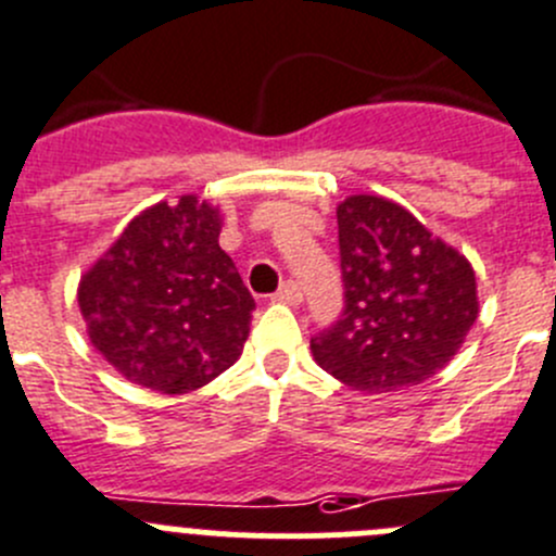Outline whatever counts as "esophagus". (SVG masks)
<instances>
[{"mask_svg":"<svg viewBox=\"0 0 556 556\" xmlns=\"http://www.w3.org/2000/svg\"><path fill=\"white\" fill-rule=\"evenodd\" d=\"M301 299H304V293H301L299 282H285L282 288L277 290V295H274V301H279V304H301Z\"/></svg>","mask_w":556,"mask_h":556,"instance_id":"1","label":"esophagus"}]
</instances>
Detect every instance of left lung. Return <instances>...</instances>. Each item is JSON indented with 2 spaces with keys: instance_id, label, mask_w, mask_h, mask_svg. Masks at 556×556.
Returning a JSON list of instances; mask_svg holds the SVG:
<instances>
[{
  "instance_id": "obj_1",
  "label": "left lung",
  "mask_w": 556,
  "mask_h": 556,
  "mask_svg": "<svg viewBox=\"0 0 556 556\" xmlns=\"http://www.w3.org/2000/svg\"><path fill=\"white\" fill-rule=\"evenodd\" d=\"M337 225L344 309L312 337L317 364L369 393L438 375L478 317L470 261L386 198L350 195Z\"/></svg>"
}]
</instances>
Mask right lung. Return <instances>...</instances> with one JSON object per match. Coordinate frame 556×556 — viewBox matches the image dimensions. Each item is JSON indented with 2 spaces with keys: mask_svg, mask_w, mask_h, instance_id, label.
Segmentation results:
<instances>
[{
  "mask_svg": "<svg viewBox=\"0 0 556 556\" xmlns=\"http://www.w3.org/2000/svg\"><path fill=\"white\" fill-rule=\"evenodd\" d=\"M219 208L206 201H163L80 277L91 344L129 382L195 391L244 350L255 299L219 247Z\"/></svg>",
  "mask_w": 556,
  "mask_h": 556,
  "instance_id": "1",
  "label": "right lung"
}]
</instances>
